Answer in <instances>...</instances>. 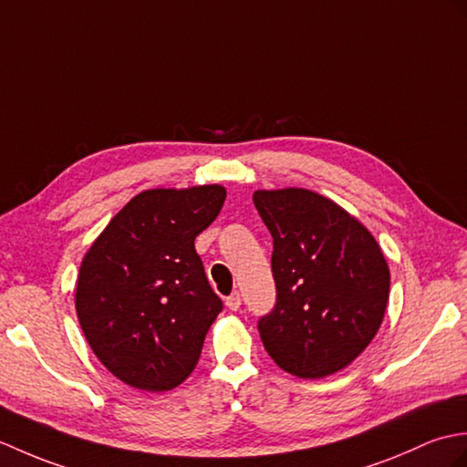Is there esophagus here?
<instances>
[{"instance_id":"obj_1","label":"esophagus","mask_w":467,"mask_h":467,"mask_svg":"<svg viewBox=\"0 0 467 467\" xmlns=\"http://www.w3.org/2000/svg\"><path fill=\"white\" fill-rule=\"evenodd\" d=\"M225 306L232 309V312H237V309L242 307V296H240V292H234L232 296H227L225 297Z\"/></svg>"}]
</instances>
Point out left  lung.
<instances>
[{
	"mask_svg": "<svg viewBox=\"0 0 467 467\" xmlns=\"http://www.w3.org/2000/svg\"><path fill=\"white\" fill-rule=\"evenodd\" d=\"M274 237L275 306L257 321L264 348L287 374L317 379L349 366L374 339L389 299L376 237L344 207L302 188L257 190Z\"/></svg>",
	"mask_w": 467,
	"mask_h": 467,
	"instance_id": "left-lung-1",
	"label": "left lung"
}]
</instances>
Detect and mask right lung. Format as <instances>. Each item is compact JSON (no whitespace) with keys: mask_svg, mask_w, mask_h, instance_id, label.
I'll return each mask as SVG.
<instances>
[{"mask_svg":"<svg viewBox=\"0 0 467 467\" xmlns=\"http://www.w3.org/2000/svg\"><path fill=\"white\" fill-rule=\"evenodd\" d=\"M225 202L222 185L146 190L113 215L79 265L76 312L89 348L131 388L168 391L198 364L222 312L195 237Z\"/></svg>","mask_w":467,"mask_h":467,"instance_id":"right-lung-1","label":"right lung"}]
</instances>
